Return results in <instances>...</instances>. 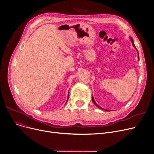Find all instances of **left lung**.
<instances>
[{
	"label": "left lung",
	"mask_w": 154,
	"mask_h": 154,
	"mask_svg": "<svg viewBox=\"0 0 154 154\" xmlns=\"http://www.w3.org/2000/svg\"><path fill=\"white\" fill-rule=\"evenodd\" d=\"M130 38H131V42H132V44H133V46H134V47H135V45L134 44V42H133V40H132V38H131V37H130ZM137 52H138V50H137ZM138 58H139V53H138ZM92 101H93V103L97 107H99V108H100V109H103V110H104V111H111L110 110H107V109H103V108H102V107H101L100 106H99L97 104H96V103L95 102V101H94V97H93V96H92Z\"/></svg>",
	"instance_id": "obj_1"
}]
</instances>
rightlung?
Listing matches in <instances>:
<instances>
[{
	"label": "right lung",
	"instance_id": "right-lung-1",
	"mask_svg": "<svg viewBox=\"0 0 154 154\" xmlns=\"http://www.w3.org/2000/svg\"><path fill=\"white\" fill-rule=\"evenodd\" d=\"M67 101H68V100H67ZM67 101H66V103H67Z\"/></svg>",
	"mask_w": 154,
	"mask_h": 154
}]
</instances>
